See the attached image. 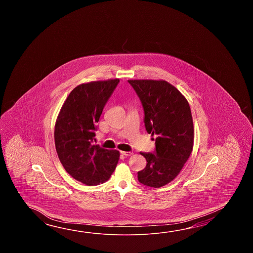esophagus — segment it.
<instances>
[{"mask_svg":"<svg viewBox=\"0 0 253 253\" xmlns=\"http://www.w3.org/2000/svg\"><path fill=\"white\" fill-rule=\"evenodd\" d=\"M121 155L125 156H131L133 155L132 152H125V151H121Z\"/></svg>","mask_w":253,"mask_h":253,"instance_id":"obj_1","label":"esophagus"}]
</instances>
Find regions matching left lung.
Wrapping results in <instances>:
<instances>
[{
  "label": "left lung",
  "instance_id": "left-lung-1",
  "mask_svg": "<svg viewBox=\"0 0 253 253\" xmlns=\"http://www.w3.org/2000/svg\"><path fill=\"white\" fill-rule=\"evenodd\" d=\"M143 105L145 129L156 137V151L140 153L146 167L137 172L140 183L159 188L183 169L194 147L193 117L188 101L166 81L129 80ZM155 139V138H152Z\"/></svg>",
  "mask_w": 253,
  "mask_h": 253
}]
</instances>
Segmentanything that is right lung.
Returning a JSON list of instances; mask_svg holds the SVG:
<instances>
[{
    "label": "right lung",
    "mask_w": 253,
    "mask_h": 253,
    "mask_svg": "<svg viewBox=\"0 0 253 253\" xmlns=\"http://www.w3.org/2000/svg\"><path fill=\"white\" fill-rule=\"evenodd\" d=\"M119 79L83 83L70 92L55 123L54 140L67 172L86 185L108 181L119 160V151L93 145L96 124Z\"/></svg>",
    "instance_id": "obj_1"
}]
</instances>
